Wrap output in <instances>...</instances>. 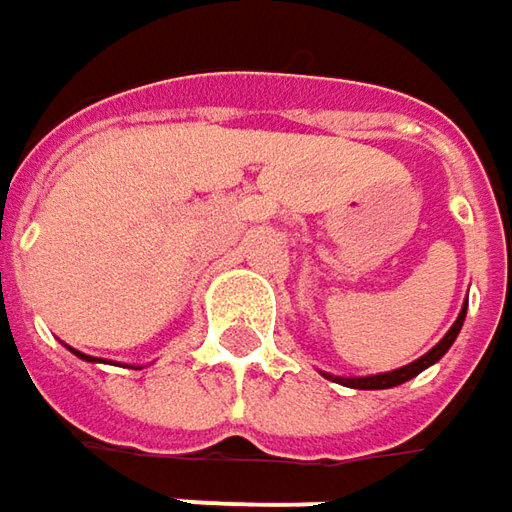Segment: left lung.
I'll list each match as a JSON object with an SVG mask.
<instances>
[{"mask_svg":"<svg viewBox=\"0 0 512 512\" xmlns=\"http://www.w3.org/2000/svg\"><path fill=\"white\" fill-rule=\"evenodd\" d=\"M464 316H467V302L462 305V313L456 316V322L453 327L447 330L442 336V342L433 344L424 356H419L416 362L404 364V367H396V370H390V373H376V376H330V373H322L327 379H333V382L344 384V387H353V390H387V387H399V384L410 382L413 376H419L422 370H427L430 364H436L442 359L444 353L450 350V344L456 342V336H459V330L464 325Z\"/></svg>","mask_w":512,"mask_h":512,"instance_id":"obj_1","label":"left lung"}]
</instances>
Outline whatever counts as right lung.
Listing matches in <instances>:
<instances>
[{
	"label": "right lung",
	"mask_w": 512,
	"mask_h": 512,
	"mask_svg": "<svg viewBox=\"0 0 512 512\" xmlns=\"http://www.w3.org/2000/svg\"><path fill=\"white\" fill-rule=\"evenodd\" d=\"M73 356H79V359H85V362H102V359H93V356H88V353H79V350H73V347H68ZM136 370H142V367H136Z\"/></svg>",
	"instance_id": "add662e5"
}]
</instances>
